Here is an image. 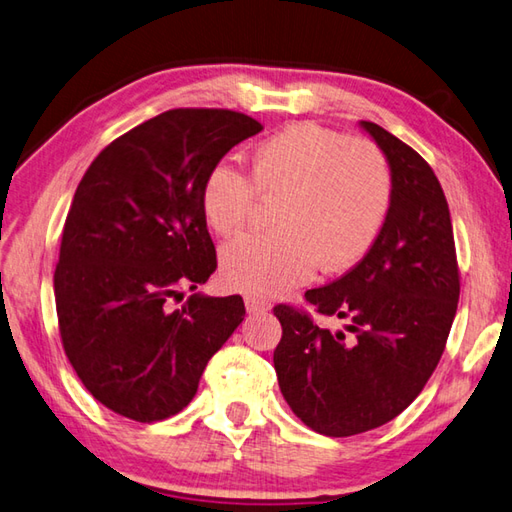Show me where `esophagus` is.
Returning a JSON list of instances; mask_svg holds the SVG:
<instances>
[{
	"mask_svg": "<svg viewBox=\"0 0 512 512\" xmlns=\"http://www.w3.org/2000/svg\"><path fill=\"white\" fill-rule=\"evenodd\" d=\"M245 306L249 313H265L271 309V302L267 298H258V295H245Z\"/></svg>",
	"mask_w": 512,
	"mask_h": 512,
	"instance_id": "esophagus-1",
	"label": "esophagus"
}]
</instances>
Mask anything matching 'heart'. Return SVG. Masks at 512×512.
<instances>
[{"label": "heart", "mask_w": 512, "mask_h": 512, "mask_svg": "<svg viewBox=\"0 0 512 512\" xmlns=\"http://www.w3.org/2000/svg\"><path fill=\"white\" fill-rule=\"evenodd\" d=\"M394 177L381 146L315 122L289 124L260 142L249 179L214 164L201 184L203 219L219 234L241 232L258 199L276 203L274 232L245 234L221 252V274L249 295L282 293L313 276L344 271L370 252L390 214Z\"/></svg>", "instance_id": "1"}]
</instances>
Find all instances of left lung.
Returning a JSON list of instances; mask_svg holds the SVG:
<instances>
[{
	"label": "left lung",
	"instance_id": "obj_1",
	"mask_svg": "<svg viewBox=\"0 0 512 512\" xmlns=\"http://www.w3.org/2000/svg\"><path fill=\"white\" fill-rule=\"evenodd\" d=\"M392 168L390 214L348 274L304 293L348 333L320 328L309 311L276 304L280 392L306 427L344 438L399 416L434 374L460 298L449 206L431 166L374 122H361Z\"/></svg>",
	"mask_w": 512,
	"mask_h": 512
}]
</instances>
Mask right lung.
Instances as JSON below:
<instances>
[{
	"label": "right lung",
	"mask_w": 512,
	"mask_h": 512,
	"mask_svg": "<svg viewBox=\"0 0 512 512\" xmlns=\"http://www.w3.org/2000/svg\"><path fill=\"white\" fill-rule=\"evenodd\" d=\"M263 124L230 109H170L107 144L67 212L54 298L65 355L87 392L138 423L179 414L243 322L241 295L192 293L217 269L201 184Z\"/></svg>",
	"instance_id": "add662e5"
}]
</instances>
